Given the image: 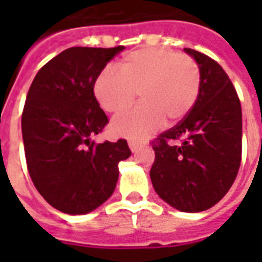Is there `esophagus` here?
I'll return each mask as SVG.
<instances>
[{
    "label": "esophagus",
    "instance_id": "esophagus-1",
    "mask_svg": "<svg viewBox=\"0 0 262 262\" xmlns=\"http://www.w3.org/2000/svg\"><path fill=\"white\" fill-rule=\"evenodd\" d=\"M129 147H130V150L133 151V153H136L137 150L142 147V144H140V143L133 142V140H130V142H129Z\"/></svg>",
    "mask_w": 262,
    "mask_h": 262
}]
</instances>
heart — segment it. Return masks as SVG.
Instances as JSON below:
<instances>
[{"label": "heart", "mask_w": 262, "mask_h": 262, "mask_svg": "<svg viewBox=\"0 0 262 262\" xmlns=\"http://www.w3.org/2000/svg\"><path fill=\"white\" fill-rule=\"evenodd\" d=\"M201 91V71L187 54L150 48L132 52L118 63V71L105 70L94 84L99 106L119 114L130 106L137 92L142 103L118 115L111 130L115 136L143 140L167 123L184 119Z\"/></svg>", "instance_id": "1"}]
</instances>
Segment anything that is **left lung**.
<instances>
[{"instance_id": "8db88e82", "label": "left lung", "mask_w": 262, "mask_h": 262, "mask_svg": "<svg viewBox=\"0 0 262 262\" xmlns=\"http://www.w3.org/2000/svg\"><path fill=\"white\" fill-rule=\"evenodd\" d=\"M201 71V91L184 119L151 144L150 178L159 196L181 212H202L225 196L242 163V105L219 63L185 49Z\"/></svg>"}]
</instances>
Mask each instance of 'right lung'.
<instances>
[{
    "label": "right lung",
    "instance_id": "add662e5",
    "mask_svg": "<svg viewBox=\"0 0 262 262\" xmlns=\"http://www.w3.org/2000/svg\"><path fill=\"white\" fill-rule=\"evenodd\" d=\"M125 46L70 48L37 71L22 112L28 171L46 202L60 212L84 214L115 191L125 139L95 143L108 123L94 95L98 75Z\"/></svg>",
    "mask_w": 262,
    "mask_h": 262
}]
</instances>
